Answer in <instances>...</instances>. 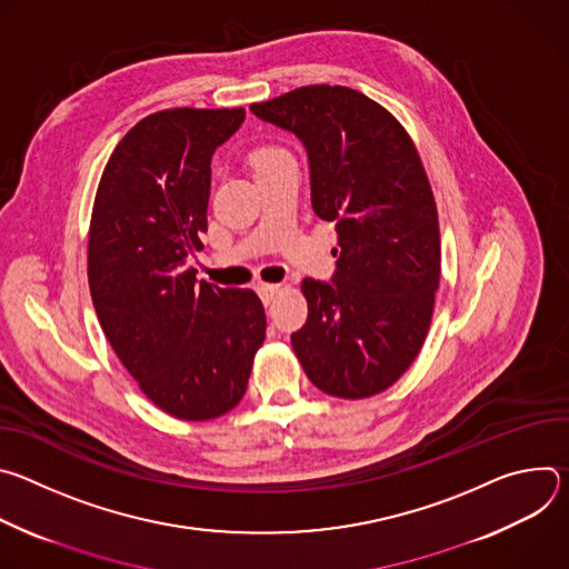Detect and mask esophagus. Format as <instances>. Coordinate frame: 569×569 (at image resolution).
<instances>
[{
    "label": "esophagus",
    "instance_id": "esophagus-1",
    "mask_svg": "<svg viewBox=\"0 0 569 569\" xmlns=\"http://www.w3.org/2000/svg\"><path fill=\"white\" fill-rule=\"evenodd\" d=\"M257 292L263 299V303H270L274 299V295L279 292L277 283H257Z\"/></svg>",
    "mask_w": 569,
    "mask_h": 569
}]
</instances>
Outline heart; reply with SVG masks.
<instances>
[{
	"instance_id": "heart-1",
	"label": "heart",
	"mask_w": 569,
	"mask_h": 569,
	"mask_svg": "<svg viewBox=\"0 0 569 569\" xmlns=\"http://www.w3.org/2000/svg\"><path fill=\"white\" fill-rule=\"evenodd\" d=\"M283 154H288L283 148L263 146V148H259V150L252 154V167H254V169L266 167V164H270V161H274V159H279V157H283Z\"/></svg>"
}]
</instances>
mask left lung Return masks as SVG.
<instances>
[{
  "label": "left lung",
  "instance_id": "1",
  "mask_svg": "<svg viewBox=\"0 0 569 569\" xmlns=\"http://www.w3.org/2000/svg\"><path fill=\"white\" fill-rule=\"evenodd\" d=\"M250 110L303 143L312 211L338 229L331 283L301 281L308 319L290 336L295 356L323 393H380L419 356L441 277L417 146L382 106L342 86L299 88Z\"/></svg>",
  "mask_w": 569,
  "mask_h": 569
}]
</instances>
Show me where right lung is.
I'll return each mask as SVG.
<instances>
[{"label": "right lung", "mask_w": 569, "mask_h": 569, "mask_svg": "<svg viewBox=\"0 0 569 569\" xmlns=\"http://www.w3.org/2000/svg\"><path fill=\"white\" fill-rule=\"evenodd\" d=\"M242 121V108L141 119L110 154L92 209L88 279L101 329L139 389L182 421L233 410L266 340L257 292L198 281L191 268L211 157Z\"/></svg>", "instance_id": "obj_1"}]
</instances>
